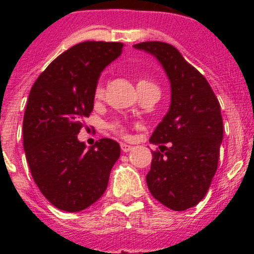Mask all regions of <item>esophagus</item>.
Wrapping results in <instances>:
<instances>
[{"instance_id": "obj_1", "label": "esophagus", "mask_w": 254, "mask_h": 254, "mask_svg": "<svg viewBox=\"0 0 254 254\" xmlns=\"http://www.w3.org/2000/svg\"><path fill=\"white\" fill-rule=\"evenodd\" d=\"M121 149H122L123 152H128L133 149V146L129 145V143H121Z\"/></svg>"}]
</instances>
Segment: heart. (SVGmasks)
Instances as JSON below:
<instances>
[{
    "label": "heart",
    "mask_w": 254,
    "mask_h": 254,
    "mask_svg": "<svg viewBox=\"0 0 254 254\" xmlns=\"http://www.w3.org/2000/svg\"><path fill=\"white\" fill-rule=\"evenodd\" d=\"M150 86H155V85L152 84V82L146 81V80H138L137 81V90L143 89V87H150ZM103 95H104V87H103L102 84H98V86L95 87V91H94V98H95L96 100H99L102 99ZM112 128H113L116 132H118V133H123V132H125V128H123L120 123H114V125L112 126Z\"/></svg>",
    "instance_id": "b5f03b06"
}]
</instances>
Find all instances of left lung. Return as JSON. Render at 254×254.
Listing matches in <instances>:
<instances>
[{"instance_id":"left-lung-1","label":"left lung","mask_w":254,"mask_h":254,"mask_svg":"<svg viewBox=\"0 0 254 254\" xmlns=\"http://www.w3.org/2000/svg\"><path fill=\"white\" fill-rule=\"evenodd\" d=\"M134 49L154 56L170 82L168 113L150 142L169 148L152 152L146 183L152 196L174 211L193 207L207 193L223 142L220 104L207 80L177 48L163 42H142Z\"/></svg>"}]
</instances>
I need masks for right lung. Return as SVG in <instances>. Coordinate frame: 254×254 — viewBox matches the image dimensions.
<instances>
[{"instance_id":"obj_1","label":"right lung","mask_w":254,"mask_h":254,"mask_svg":"<svg viewBox=\"0 0 254 254\" xmlns=\"http://www.w3.org/2000/svg\"><path fill=\"white\" fill-rule=\"evenodd\" d=\"M122 43L82 42L58 56L37 78L29 94L24 150L31 176L53 206L77 212L107 190L121 155L111 138L86 149L77 134L94 108V91L103 69L120 57Z\"/></svg>"}]
</instances>
